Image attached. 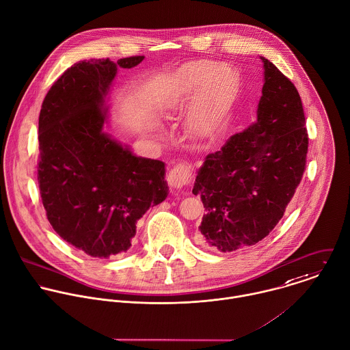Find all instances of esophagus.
Returning <instances> with one entry per match:
<instances>
[{
	"label": "esophagus",
	"instance_id": "obj_1",
	"mask_svg": "<svg viewBox=\"0 0 350 350\" xmlns=\"http://www.w3.org/2000/svg\"><path fill=\"white\" fill-rule=\"evenodd\" d=\"M192 178V169L188 163H177L167 173V183L176 189H181L189 184Z\"/></svg>",
	"mask_w": 350,
	"mask_h": 350
}]
</instances>
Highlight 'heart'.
<instances>
[{"mask_svg": "<svg viewBox=\"0 0 350 350\" xmlns=\"http://www.w3.org/2000/svg\"><path fill=\"white\" fill-rule=\"evenodd\" d=\"M236 84L229 65L198 59L181 65L169 79L165 105L170 110L194 100L187 113V126L196 136L206 135L224 111Z\"/></svg>", "mask_w": 350, "mask_h": 350, "instance_id": "obj_1", "label": "heart"}]
</instances>
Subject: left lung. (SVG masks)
I'll return each instance as SVG.
<instances>
[{
	"label": "left lung",
	"mask_w": 350,
	"mask_h": 350,
	"mask_svg": "<svg viewBox=\"0 0 350 350\" xmlns=\"http://www.w3.org/2000/svg\"><path fill=\"white\" fill-rule=\"evenodd\" d=\"M258 121L206 157L193 195L207 211L204 244L232 252L263 240L281 221L307 163L308 133L295 84L269 59Z\"/></svg>",
	"instance_id": "8db88e82"
}]
</instances>
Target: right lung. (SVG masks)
I'll return each instance as SVG.
<instances>
[{
    "instance_id": "obj_1",
    "label": "right lung",
    "mask_w": 350,
    "mask_h": 350,
    "mask_svg": "<svg viewBox=\"0 0 350 350\" xmlns=\"http://www.w3.org/2000/svg\"><path fill=\"white\" fill-rule=\"evenodd\" d=\"M143 58L73 64L39 113L38 183L46 217L61 239L92 258L126 252L136 222L167 196L165 163L136 157L103 132L117 68Z\"/></svg>"
}]
</instances>
